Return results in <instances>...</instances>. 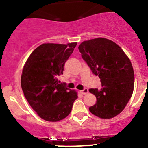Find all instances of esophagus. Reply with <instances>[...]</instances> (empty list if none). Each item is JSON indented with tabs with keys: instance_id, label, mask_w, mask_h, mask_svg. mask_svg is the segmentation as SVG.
Wrapping results in <instances>:
<instances>
[{
	"instance_id": "esophagus-1",
	"label": "esophagus",
	"mask_w": 148,
	"mask_h": 148,
	"mask_svg": "<svg viewBox=\"0 0 148 148\" xmlns=\"http://www.w3.org/2000/svg\"><path fill=\"white\" fill-rule=\"evenodd\" d=\"M80 92H81L82 95H86V94L89 92V90H88V89H84L83 90L80 91Z\"/></svg>"
}]
</instances>
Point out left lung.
Wrapping results in <instances>:
<instances>
[{
  "mask_svg": "<svg viewBox=\"0 0 148 148\" xmlns=\"http://www.w3.org/2000/svg\"><path fill=\"white\" fill-rule=\"evenodd\" d=\"M78 49L102 82L100 90L89 89L97 98L89 111L102 119L116 117L126 107L133 92L135 74L130 60L116 43L105 38L84 41Z\"/></svg>",
  "mask_w": 148,
  "mask_h": 148,
  "instance_id": "8db88e82",
  "label": "left lung"
}]
</instances>
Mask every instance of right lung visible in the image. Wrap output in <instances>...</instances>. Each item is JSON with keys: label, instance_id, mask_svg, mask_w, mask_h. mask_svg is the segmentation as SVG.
Masks as SVG:
<instances>
[{"label": "right lung", "instance_id": "1", "mask_svg": "<svg viewBox=\"0 0 148 148\" xmlns=\"http://www.w3.org/2000/svg\"><path fill=\"white\" fill-rule=\"evenodd\" d=\"M77 43L43 44L25 63L21 84L26 100L43 120L58 122L70 114L77 92L59 84L65 62Z\"/></svg>", "mask_w": 148, "mask_h": 148}]
</instances>
